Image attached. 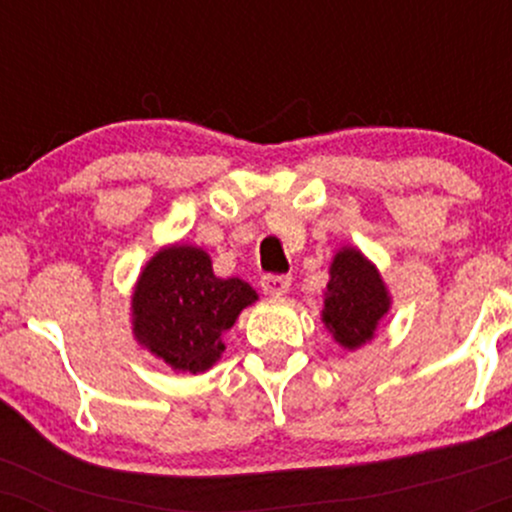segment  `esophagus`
Here are the masks:
<instances>
[{"label": "esophagus", "mask_w": 512, "mask_h": 512, "mask_svg": "<svg viewBox=\"0 0 512 512\" xmlns=\"http://www.w3.org/2000/svg\"><path fill=\"white\" fill-rule=\"evenodd\" d=\"M262 291L269 296H284L291 289V276L286 274H264L262 276Z\"/></svg>", "instance_id": "esophagus-1"}]
</instances>
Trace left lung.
Wrapping results in <instances>:
<instances>
[{"instance_id":"1","label":"left lung","mask_w":512,"mask_h":512,"mask_svg":"<svg viewBox=\"0 0 512 512\" xmlns=\"http://www.w3.org/2000/svg\"><path fill=\"white\" fill-rule=\"evenodd\" d=\"M322 320L339 344L356 349L373 337L390 298L378 269L358 250L346 248L334 257Z\"/></svg>"}]
</instances>
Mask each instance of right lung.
I'll use <instances>...</instances> for the list:
<instances>
[{
	"label": "right lung",
	"mask_w": 512,
	"mask_h": 512,
	"mask_svg": "<svg viewBox=\"0 0 512 512\" xmlns=\"http://www.w3.org/2000/svg\"><path fill=\"white\" fill-rule=\"evenodd\" d=\"M257 293L240 279H216L204 250L175 245L146 264L132 298L134 334L178 370L214 366L223 334Z\"/></svg>",
	"instance_id": "obj_1"
}]
</instances>
